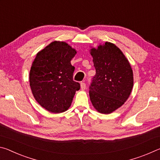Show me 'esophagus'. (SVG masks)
I'll use <instances>...</instances> for the list:
<instances>
[{
  "mask_svg": "<svg viewBox=\"0 0 160 160\" xmlns=\"http://www.w3.org/2000/svg\"><path fill=\"white\" fill-rule=\"evenodd\" d=\"M80 88H81V90H85L86 84L85 82H81L80 83Z\"/></svg>",
  "mask_w": 160,
  "mask_h": 160,
  "instance_id": "1",
  "label": "esophagus"
}]
</instances>
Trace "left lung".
Returning <instances> with one entry per match:
<instances>
[{"label":"left lung","mask_w":160,"mask_h":160,"mask_svg":"<svg viewBox=\"0 0 160 160\" xmlns=\"http://www.w3.org/2000/svg\"><path fill=\"white\" fill-rule=\"evenodd\" d=\"M96 74L90 86L92 104L97 112L109 114L126 102L133 86V74L128 59L119 48L105 42L92 48Z\"/></svg>","instance_id":"left-lung-1"}]
</instances>
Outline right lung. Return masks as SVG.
<instances>
[{
    "label": "right lung",
    "instance_id": "add662e5",
    "mask_svg": "<svg viewBox=\"0 0 160 160\" xmlns=\"http://www.w3.org/2000/svg\"><path fill=\"white\" fill-rule=\"evenodd\" d=\"M76 50L66 42L54 41L37 53L29 72V85L36 101L51 113L67 111L80 88L72 75L70 61Z\"/></svg>",
    "mask_w": 160,
    "mask_h": 160
}]
</instances>
